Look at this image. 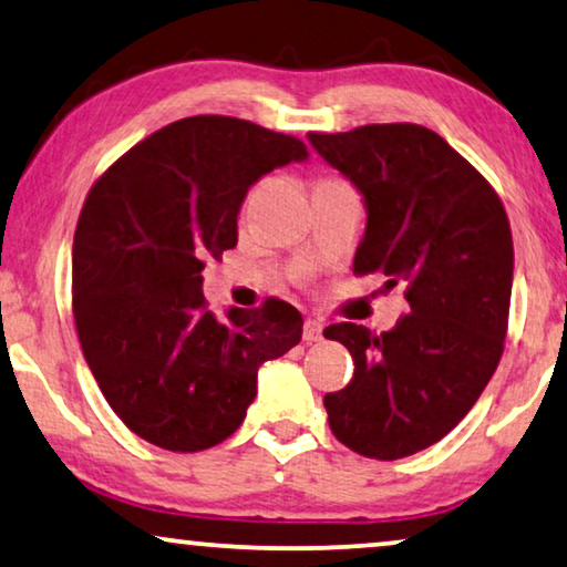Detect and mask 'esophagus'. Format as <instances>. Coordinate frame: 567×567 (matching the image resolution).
Returning a JSON list of instances; mask_svg holds the SVG:
<instances>
[{
  "mask_svg": "<svg viewBox=\"0 0 567 567\" xmlns=\"http://www.w3.org/2000/svg\"><path fill=\"white\" fill-rule=\"evenodd\" d=\"M322 328L324 324L320 320H312V317H309L305 322V330H301V338H305L307 343H317V340H322Z\"/></svg>",
  "mask_w": 567,
  "mask_h": 567,
  "instance_id": "esophagus-1",
  "label": "esophagus"
}]
</instances>
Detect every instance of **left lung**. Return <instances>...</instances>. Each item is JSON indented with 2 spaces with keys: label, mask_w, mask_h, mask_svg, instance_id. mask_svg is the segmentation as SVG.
I'll return each mask as SVG.
<instances>
[{
  "label": "left lung",
  "mask_w": 567,
  "mask_h": 567,
  "mask_svg": "<svg viewBox=\"0 0 567 567\" xmlns=\"http://www.w3.org/2000/svg\"><path fill=\"white\" fill-rule=\"evenodd\" d=\"M307 138L363 198L353 270L408 284L410 305L382 336L353 322L324 330L355 363L351 384L324 394L330 429L363 456L402 460L444 439L498 367L514 286L508 216L485 177L417 123Z\"/></svg>",
  "instance_id": "1"
}]
</instances>
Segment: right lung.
I'll list each match as a JSON object with an SVG mask.
<instances>
[{"mask_svg":"<svg viewBox=\"0 0 567 567\" xmlns=\"http://www.w3.org/2000/svg\"><path fill=\"white\" fill-rule=\"evenodd\" d=\"M307 157L299 138L258 123L193 115L92 185L72 247L74 322L100 392L150 444H221L258 394V369L301 340L305 320L281 299L214 317L200 270L237 245L250 185Z\"/></svg>","mask_w":567,"mask_h":567,"instance_id":"right-lung-1","label":"right lung"}]
</instances>
